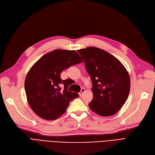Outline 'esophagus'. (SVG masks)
<instances>
[{
    "label": "esophagus",
    "instance_id": "esophagus-1",
    "mask_svg": "<svg viewBox=\"0 0 155 155\" xmlns=\"http://www.w3.org/2000/svg\"><path fill=\"white\" fill-rule=\"evenodd\" d=\"M85 89H81V91H80V92H79V96H82L83 95V94L85 92Z\"/></svg>",
    "mask_w": 155,
    "mask_h": 155
}]
</instances>
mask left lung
Returning a JSON list of instances; mask_svg holds the SVG:
<instances>
[{"mask_svg":"<svg viewBox=\"0 0 155 155\" xmlns=\"http://www.w3.org/2000/svg\"><path fill=\"white\" fill-rule=\"evenodd\" d=\"M92 82L93 99L90 108L97 115H115L129 96L130 80L126 68L118 59L95 47L78 50Z\"/></svg>","mask_w":155,"mask_h":155,"instance_id":"8db88e82","label":"left lung"}]
</instances>
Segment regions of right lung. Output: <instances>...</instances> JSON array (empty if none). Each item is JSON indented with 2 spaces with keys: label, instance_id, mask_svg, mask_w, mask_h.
I'll return each mask as SVG.
<instances>
[{
  "label": "right lung",
  "instance_id": "right-lung-1",
  "mask_svg": "<svg viewBox=\"0 0 155 155\" xmlns=\"http://www.w3.org/2000/svg\"><path fill=\"white\" fill-rule=\"evenodd\" d=\"M83 61L75 51L56 49L47 53L32 66L26 75L25 89L28 103L34 113L48 120H56L66 111L78 93L67 90L71 84L62 80L63 70ZM64 85L62 89L60 87Z\"/></svg>",
  "mask_w": 155,
  "mask_h": 155
}]
</instances>
